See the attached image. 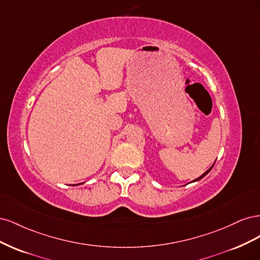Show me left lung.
Here are the masks:
<instances>
[{"label":"left lung","instance_id":"obj_1","mask_svg":"<svg viewBox=\"0 0 260 260\" xmlns=\"http://www.w3.org/2000/svg\"><path fill=\"white\" fill-rule=\"evenodd\" d=\"M214 165H215V164H214ZM214 165H212V166H211V167H210V168H209V169H208V170H207L206 172H204V174H203V175H202L201 177H199L198 179H195V180H193V182H195V181H199V180H201L202 178H204V177H205V176H206V175L208 174V172H209V171H210V170L212 169V167H214Z\"/></svg>","mask_w":260,"mask_h":260}]
</instances>
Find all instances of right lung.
Wrapping results in <instances>:
<instances>
[{
  "instance_id": "right-lung-1",
  "label": "right lung",
  "mask_w": 260,
  "mask_h": 260,
  "mask_svg": "<svg viewBox=\"0 0 260 260\" xmlns=\"http://www.w3.org/2000/svg\"><path fill=\"white\" fill-rule=\"evenodd\" d=\"M79 184H80V183H79ZM75 185H78V184H75Z\"/></svg>"
}]
</instances>
